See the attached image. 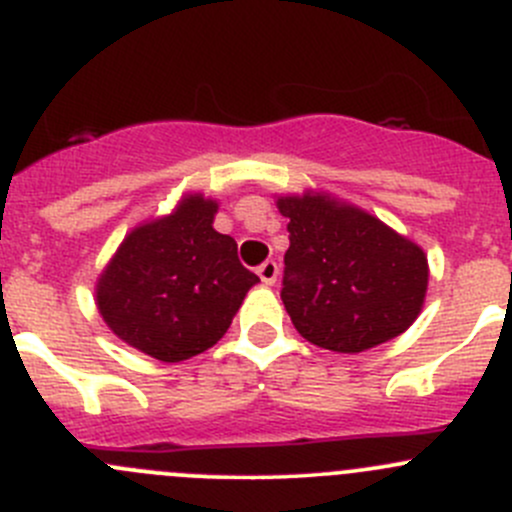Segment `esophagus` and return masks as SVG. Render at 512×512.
Masks as SVG:
<instances>
[{"instance_id":"obj_1","label":"esophagus","mask_w":512,"mask_h":512,"mask_svg":"<svg viewBox=\"0 0 512 512\" xmlns=\"http://www.w3.org/2000/svg\"><path fill=\"white\" fill-rule=\"evenodd\" d=\"M257 275H260V280L265 282V285H275L277 275H280V265H277L275 260L262 262V265L257 267Z\"/></svg>"}]
</instances>
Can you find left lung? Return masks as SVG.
<instances>
[{
	"label": "left lung",
	"instance_id": "1",
	"mask_svg": "<svg viewBox=\"0 0 512 512\" xmlns=\"http://www.w3.org/2000/svg\"><path fill=\"white\" fill-rule=\"evenodd\" d=\"M277 208L289 218L280 294L307 342L356 354L416 322L428 287L416 242L324 193L287 195Z\"/></svg>",
	"mask_w": 512,
	"mask_h": 512
}]
</instances>
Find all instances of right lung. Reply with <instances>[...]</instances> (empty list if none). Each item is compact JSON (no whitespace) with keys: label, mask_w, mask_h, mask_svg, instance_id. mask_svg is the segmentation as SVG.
Listing matches in <instances>:
<instances>
[{"label":"right lung","mask_w":512,"mask_h":512,"mask_svg":"<svg viewBox=\"0 0 512 512\" xmlns=\"http://www.w3.org/2000/svg\"><path fill=\"white\" fill-rule=\"evenodd\" d=\"M215 213V200L185 195L170 215L128 232L96 282L98 312L118 339L168 364L218 344L260 277L215 230Z\"/></svg>","instance_id":"obj_1"}]
</instances>
